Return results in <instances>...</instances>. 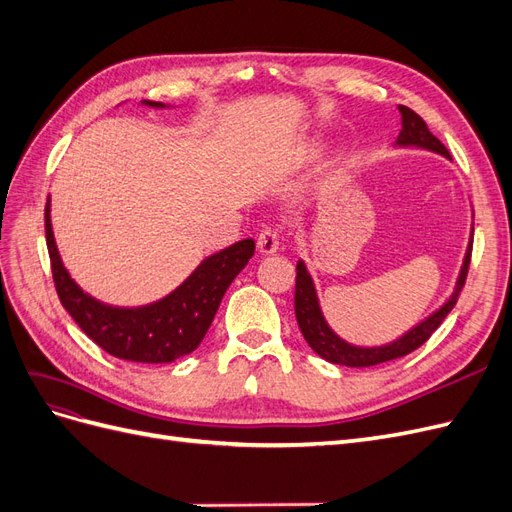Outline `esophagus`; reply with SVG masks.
<instances>
[{
	"mask_svg": "<svg viewBox=\"0 0 512 512\" xmlns=\"http://www.w3.org/2000/svg\"><path fill=\"white\" fill-rule=\"evenodd\" d=\"M256 245H258V252L260 254H275L277 250H280V232L273 230V228H265L260 230V235L256 239Z\"/></svg>",
	"mask_w": 512,
	"mask_h": 512,
	"instance_id": "esophagus-1",
	"label": "esophagus"
}]
</instances>
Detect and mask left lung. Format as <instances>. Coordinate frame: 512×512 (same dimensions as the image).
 Returning a JSON list of instances; mask_svg holds the SVG:
<instances>
[{
	"label": "left lung",
	"mask_w": 512,
	"mask_h": 512,
	"mask_svg": "<svg viewBox=\"0 0 512 512\" xmlns=\"http://www.w3.org/2000/svg\"><path fill=\"white\" fill-rule=\"evenodd\" d=\"M399 113H401V132L397 136V147H418V149H427V151H436L440 156L451 160V153L446 151V147L433 136L427 128V123L418 117L412 108L399 104ZM470 256H472V239L468 243L466 256H463V265L457 277V284L451 297L446 299V303L436 309V312L429 314L425 320H421L412 327L408 333L397 337L395 342L384 344V346H374V348H365V346H354L344 342L339 337L322 316V309L318 303V294L312 275L307 273L305 262H297V286H294V314H297L299 329L305 337V342L309 344L316 354H320L324 361L337 363V365H346V367H371L378 363H386L399 359V356H406L418 346H423L431 333L436 331L442 320L448 316V312L455 307L459 292L466 284L468 277V267H470Z\"/></svg>",
	"instance_id": "8db88e82"
}]
</instances>
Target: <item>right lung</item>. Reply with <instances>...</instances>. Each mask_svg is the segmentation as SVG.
Listing matches in <instances>:
<instances>
[{"mask_svg": "<svg viewBox=\"0 0 512 512\" xmlns=\"http://www.w3.org/2000/svg\"><path fill=\"white\" fill-rule=\"evenodd\" d=\"M143 104L164 108L162 102L143 100ZM44 230L61 305L102 350L134 363H173L194 352L209 331L226 288L250 262L256 247L254 239L232 243L200 262L188 280L164 299L141 307H115L87 294L61 262L51 226V200H46Z\"/></svg>", "mask_w": 512, "mask_h": 512, "instance_id": "1", "label": "right lung"}]
</instances>
